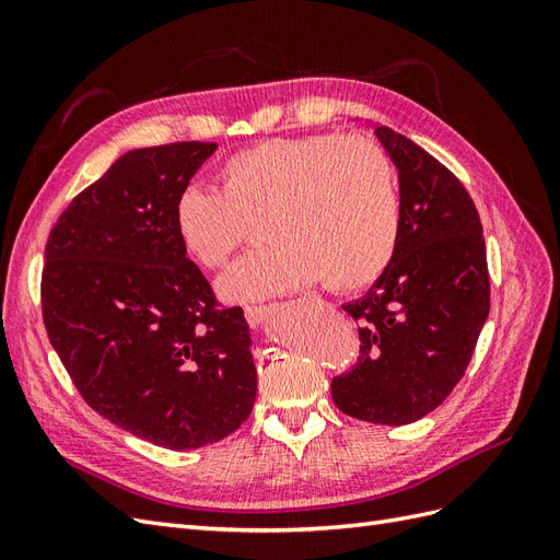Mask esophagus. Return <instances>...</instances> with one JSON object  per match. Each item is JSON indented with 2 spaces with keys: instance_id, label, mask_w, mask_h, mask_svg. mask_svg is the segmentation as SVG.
<instances>
[{
  "instance_id": "obj_1",
  "label": "esophagus",
  "mask_w": 560,
  "mask_h": 560,
  "mask_svg": "<svg viewBox=\"0 0 560 560\" xmlns=\"http://www.w3.org/2000/svg\"><path fill=\"white\" fill-rule=\"evenodd\" d=\"M276 306H268V303H259V306H245V317L252 327H261L264 322L273 315Z\"/></svg>"
}]
</instances>
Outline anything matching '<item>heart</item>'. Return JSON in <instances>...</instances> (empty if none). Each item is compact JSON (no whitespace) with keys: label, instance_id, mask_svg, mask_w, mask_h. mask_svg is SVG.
<instances>
[{"label":"heart","instance_id":"heart-1","mask_svg":"<svg viewBox=\"0 0 560 560\" xmlns=\"http://www.w3.org/2000/svg\"><path fill=\"white\" fill-rule=\"evenodd\" d=\"M222 191L189 184L175 229L202 268H222L264 217L268 247L219 282L233 301L296 292L325 278L334 292L376 282L399 243L393 163L374 142L338 135L270 138L241 149L219 171Z\"/></svg>","mask_w":560,"mask_h":560}]
</instances>
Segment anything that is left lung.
I'll use <instances>...</instances> for the list:
<instances>
[{
	"label": "left lung",
	"mask_w": 560,
	"mask_h": 560,
	"mask_svg": "<svg viewBox=\"0 0 560 560\" xmlns=\"http://www.w3.org/2000/svg\"><path fill=\"white\" fill-rule=\"evenodd\" d=\"M376 138L399 171V243L385 273L343 311L360 322V358L331 381L346 416L409 425L465 376L490 311L483 229L463 182L387 126Z\"/></svg>",
	"instance_id": "obj_1"
}]
</instances>
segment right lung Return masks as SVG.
<instances>
[{
  "mask_svg": "<svg viewBox=\"0 0 560 560\" xmlns=\"http://www.w3.org/2000/svg\"><path fill=\"white\" fill-rule=\"evenodd\" d=\"M214 142L128 151L50 229L42 313L91 409L186 451L247 420L257 369L243 308H222L175 229V202Z\"/></svg>",
  "mask_w": 560,
  "mask_h": 560,
  "instance_id": "obj_1",
  "label": "right lung"
}]
</instances>
